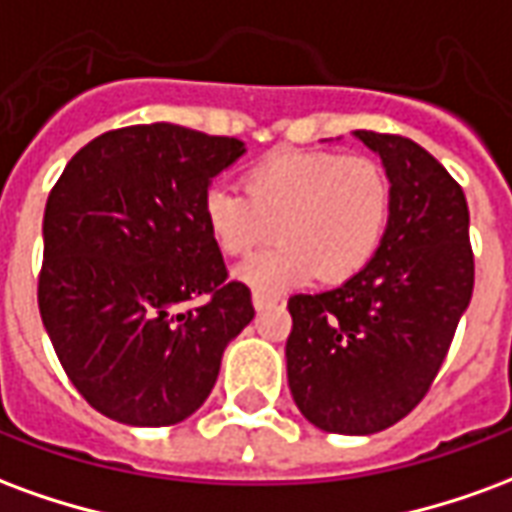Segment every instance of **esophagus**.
<instances>
[{
  "instance_id": "obj_1",
  "label": "esophagus",
  "mask_w": 512,
  "mask_h": 512,
  "mask_svg": "<svg viewBox=\"0 0 512 512\" xmlns=\"http://www.w3.org/2000/svg\"><path fill=\"white\" fill-rule=\"evenodd\" d=\"M274 304H277V299H271V296H263V293H252V307H255L257 312L271 310Z\"/></svg>"
}]
</instances>
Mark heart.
<instances>
[{"label":"heart","mask_w":512,"mask_h":512,"mask_svg":"<svg viewBox=\"0 0 512 512\" xmlns=\"http://www.w3.org/2000/svg\"><path fill=\"white\" fill-rule=\"evenodd\" d=\"M202 219L224 255H246L277 233L282 244L244 260L235 279L263 296L356 277L376 257L389 222V178L373 158L279 150L246 175V194L216 183Z\"/></svg>","instance_id":"obj_1"}]
</instances>
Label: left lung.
I'll return each mask as SVG.
<instances>
[{
  "label": "left lung",
  "mask_w": 512,
  "mask_h": 512,
  "mask_svg": "<svg viewBox=\"0 0 512 512\" xmlns=\"http://www.w3.org/2000/svg\"><path fill=\"white\" fill-rule=\"evenodd\" d=\"M389 178L376 257L340 288L290 296L288 384L315 428L370 436L425 397L472 301L474 257L461 186L406 136L354 131Z\"/></svg>",
  "instance_id": "obj_1"
}]
</instances>
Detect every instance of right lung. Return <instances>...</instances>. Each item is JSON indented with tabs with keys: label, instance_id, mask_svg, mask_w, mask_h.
I'll return each mask as SVG.
<instances>
[{
	"label": "right lung",
	"instance_id": "obj_1",
	"mask_svg": "<svg viewBox=\"0 0 512 512\" xmlns=\"http://www.w3.org/2000/svg\"><path fill=\"white\" fill-rule=\"evenodd\" d=\"M244 153L241 139L172 123L120 128L84 145L51 189L40 318L73 386L104 417L134 428L191 417L224 348L255 318L202 219L213 178ZM197 295L209 301L179 310Z\"/></svg>",
	"mask_w": 512,
	"mask_h": 512
}]
</instances>
